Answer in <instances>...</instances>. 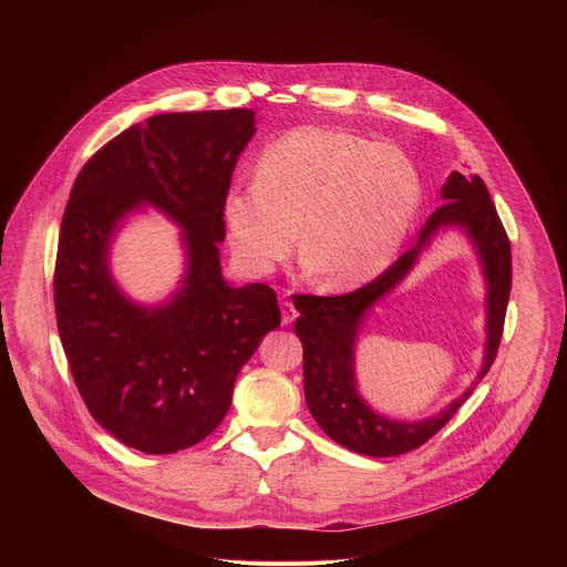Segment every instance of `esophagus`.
Wrapping results in <instances>:
<instances>
[{"mask_svg": "<svg viewBox=\"0 0 567 567\" xmlns=\"http://www.w3.org/2000/svg\"><path fill=\"white\" fill-rule=\"evenodd\" d=\"M297 319V310L290 301H281V324L295 323Z\"/></svg>", "mask_w": 567, "mask_h": 567, "instance_id": "34e87169", "label": "esophagus"}]
</instances>
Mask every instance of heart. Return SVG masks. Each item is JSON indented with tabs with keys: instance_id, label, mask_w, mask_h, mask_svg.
<instances>
[{
	"instance_id": "obj_1",
	"label": "heart",
	"mask_w": 567,
	"mask_h": 567,
	"mask_svg": "<svg viewBox=\"0 0 567 567\" xmlns=\"http://www.w3.org/2000/svg\"><path fill=\"white\" fill-rule=\"evenodd\" d=\"M419 200V174L398 146L301 126L264 148L255 183L225 192L223 220L248 272L268 275L286 259L299 227L323 288L349 292L393 264Z\"/></svg>"
}]
</instances>
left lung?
Wrapping results in <instances>:
<instances>
[{
	"label": "left lung",
	"mask_w": 567,
	"mask_h": 567,
	"mask_svg": "<svg viewBox=\"0 0 567 567\" xmlns=\"http://www.w3.org/2000/svg\"><path fill=\"white\" fill-rule=\"evenodd\" d=\"M441 198L443 205L425 220L416 246L408 248L378 279L342 297L295 295L292 299L301 315L295 323V333L303 344V386L308 408L331 441L364 456H400L430 441L474 393L499 347L511 295L508 236L499 223L485 181L478 174L465 176L452 172L441 187ZM443 226L463 228L482 257L487 281L486 360L477 382L439 415L412 424L395 422L378 415L357 393L352 369L354 338L365 312L399 285L420 250Z\"/></svg>",
	"instance_id": "1"
}]
</instances>
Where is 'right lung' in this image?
Masks as SVG:
<instances>
[{
	"instance_id": "1",
	"label": "right lung",
	"mask_w": 567,
	"mask_h": 567,
	"mask_svg": "<svg viewBox=\"0 0 567 567\" xmlns=\"http://www.w3.org/2000/svg\"><path fill=\"white\" fill-rule=\"evenodd\" d=\"M255 111L162 113L102 146L72 187L61 223L54 308L91 416L124 445L172 454L209 436L261 338L281 323L266 284L223 279V198ZM157 206L183 229L186 275L167 305L131 302L107 268L121 220Z\"/></svg>"
}]
</instances>
